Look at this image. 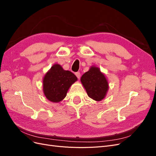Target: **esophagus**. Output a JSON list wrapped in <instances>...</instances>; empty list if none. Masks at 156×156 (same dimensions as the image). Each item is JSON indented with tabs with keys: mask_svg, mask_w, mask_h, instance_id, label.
Masks as SVG:
<instances>
[{
	"mask_svg": "<svg viewBox=\"0 0 156 156\" xmlns=\"http://www.w3.org/2000/svg\"><path fill=\"white\" fill-rule=\"evenodd\" d=\"M75 74V75H76L78 79H79L80 77H81V73H80V72H76Z\"/></svg>",
	"mask_w": 156,
	"mask_h": 156,
	"instance_id": "34e87169",
	"label": "esophagus"
}]
</instances>
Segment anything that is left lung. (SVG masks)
<instances>
[{
  "instance_id": "left-lung-1",
  "label": "left lung",
  "mask_w": 156,
  "mask_h": 156,
  "mask_svg": "<svg viewBox=\"0 0 156 156\" xmlns=\"http://www.w3.org/2000/svg\"><path fill=\"white\" fill-rule=\"evenodd\" d=\"M81 81L85 88L88 96L96 101H101L106 96L108 84L105 75L100 68L91 66L81 78Z\"/></svg>"
}]
</instances>
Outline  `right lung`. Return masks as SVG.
I'll return each mask as SVG.
<instances>
[{
  "mask_svg": "<svg viewBox=\"0 0 156 156\" xmlns=\"http://www.w3.org/2000/svg\"><path fill=\"white\" fill-rule=\"evenodd\" d=\"M77 78L69 71L64 70L60 65L54 64L43 79V90L48 100L58 103L66 96L68 89Z\"/></svg>",
  "mask_w": 156,
  "mask_h": 156,
  "instance_id": "add662e5",
  "label": "right lung"
}]
</instances>
